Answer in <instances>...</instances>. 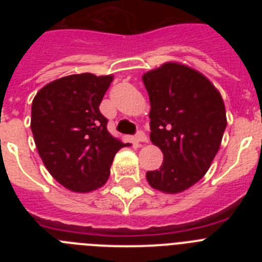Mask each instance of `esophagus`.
Here are the masks:
<instances>
[{"instance_id":"34e87169","label":"esophagus","mask_w":262,"mask_h":262,"mask_svg":"<svg viewBox=\"0 0 262 262\" xmlns=\"http://www.w3.org/2000/svg\"><path fill=\"white\" fill-rule=\"evenodd\" d=\"M135 140L138 143H147L148 138H147V135L143 133V131H138V133H136V135H135Z\"/></svg>"}]
</instances>
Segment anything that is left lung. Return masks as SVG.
<instances>
[{
    "label": "left lung",
    "mask_w": 262,
    "mask_h": 262,
    "mask_svg": "<svg viewBox=\"0 0 262 262\" xmlns=\"http://www.w3.org/2000/svg\"><path fill=\"white\" fill-rule=\"evenodd\" d=\"M149 96L151 142L164 161L147 181L164 193L193 186L209 170L227 126L221 93L202 73L165 62L143 75Z\"/></svg>",
    "instance_id": "obj_1"
}]
</instances>
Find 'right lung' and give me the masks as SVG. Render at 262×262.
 I'll return each mask as SVG.
<instances>
[{"instance_id":"1","label":"right lung","mask_w":262,"mask_h":262,"mask_svg":"<svg viewBox=\"0 0 262 262\" xmlns=\"http://www.w3.org/2000/svg\"><path fill=\"white\" fill-rule=\"evenodd\" d=\"M113 76L71 75L41 88L32 101L31 131L39 156L55 180L77 193L107 181L115 154L124 147L107 131L99 103Z\"/></svg>"}]
</instances>
